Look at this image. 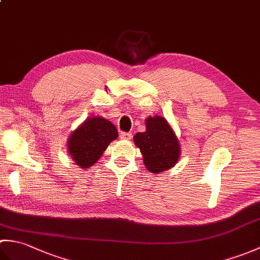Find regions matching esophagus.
<instances>
[{"label":"esophagus","mask_w":260,"mask_h":260,"mask_svg":"<svg viewBox=\"0 0 260 260\" xmlns=\"http://www.w3.org/2000/svg\"><path fill=\"white\" fill-rule=\"evenodd\" d=\"M119 137L121 140L129 141V140H132V134L131 133H124V132H121V133L119 134Z\"/></svg>","instance_id":"1"}]
</instances>
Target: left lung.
I'll use <instances>...</instances> for the list:
<instances>
[{
    "instance_id": "obj_1",
    "label": "left lung",
    "mask_w": 260,
    "mask_h": 260,
    "mask_svg": "<svg viewBox=\"0 0 260 260\" xmlns=\"http://www.w3.org/2000/svg\"><path fill=\"white\" fill-rule=\"evenodd\" d=\"M146 129L134 136L145 168L152 173H161L178 163L181 155L180 141L172 126L163 116H148Z\"/></svg>"
}]
</instances>
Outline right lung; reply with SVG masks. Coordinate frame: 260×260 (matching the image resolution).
<instances>
[{"instance_id": "1", "label": "right lung", "mask_w": 260, "mask_h": 260, "mask_svg": "<svg viewBox=\"0 0 260 260\" xmlns=\"http://www.w3.org/2000/svg\"><path fill=\"white\" fill-rule=\"evenodd\" d=\"M117 137L118 132L112 121L102 116H92L86 118L70 134L67 151L79 168L89 169Z\"/></svg>"}]
</instances>
